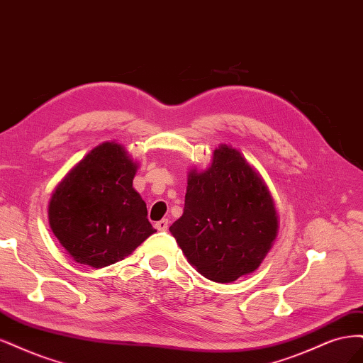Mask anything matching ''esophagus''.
<instances>
[{"label":"esophagus","mask_w":363,"mask_h":363,"mask_svg":"<svg viewBox=\"0 0 363 363\" xmlns=\"http://www.w3.org/2000/svg\"><path fill=\"white\" fill-rule=\"evenodd\" d=\"M169 223H170V221L167 220V218H162V220H160V221H157V223H155V229L157 230H167V228H169Z\"/></svg>","instance_id":"obj_1"}]
</instances>
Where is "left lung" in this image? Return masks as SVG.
<instances>
[{"mask_svg": "<svg viewBox=\"0 0 363 363\" xmlns=\"http://www.w3.org/2000/svg\"><path fill=\"white\" fill-rule=\"evenodd\" d=\"M169 229L199 273L230 284L261 265L277 237L279 216L259 172L221 143L211 166L189 172L184 213Z\"/></svg>", "mask_w": 363, "mask_h": 363, "instance_id": "8db88e82", "label": "left lung"}]
</instances>
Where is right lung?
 Returning <instances> with one entry per match:
<instances>
[{"instance_id": "right-lung-1", "label": "right lung", "mask_w": 363, "mask_h": 363, "mask_svg": "<svg viewBox=\"0 0 363 363\" xmlns=\"http://www.w3.org/2000/svg\"><path fill=\"white\" fill-rule=\"evenodd\" d=\"M137 169L125 146L104 142L55 186L48 203L50 226L75 262L108 267L157 232L133 186Z\"/></svg>"}]
</instances>
